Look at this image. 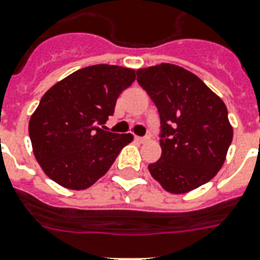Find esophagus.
<instances>
[{"mask_svg": "<svg viewBox=\"0 0 260 260\" xmlns=\"http://www.w3.org/2000/svg\"><path fill=\"white\" fill-rule=\"evenodd\" d=\"M136 139L139 141V142H146L150 139V135H145V136H136Z\"/></svg>", "mask_w": 260, "mask_h": 260, "instance_id": "1", "label": "esophagus"}]
</instances>
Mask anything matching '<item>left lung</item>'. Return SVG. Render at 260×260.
Listing matches in <instances>:
<instances>
[{"label": "left lung", "instance_id": "1", "mask_svg": "<svg viewBox=\"0 0 260 260\" xmlns=\"http://www.w3.org/2000/svg\"><path fill=\"white\" fill-rule=\"evenodd\" d=\"M136 76L160 117L161 156L149 165L152 177L174 194L206 184L224 165L232 142L222 100L196 74L176 64L139 69Z\"/></svg>", "mask_w": 260, "mask_h": 260}]
</instances>
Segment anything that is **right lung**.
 <instances>
[{
	"instance_id": "obj_1",
	"label": "right lung",
	"mask_w": 260,
	"mask_h": 260,
	"mask_svg": "<svg viewBox=\"0 0 260 260\" xmlns=\"http://www.w3.org/2000/svg\"><path fill=\"white\" fill-rule=\"evenodd\" d=\"M134 80L132 69L94 64L45 92L29 121V138L36 160L52 180L84 190L108 172L134 138L105 131L104 124Z\"/></svg>"
}]
</instances>
